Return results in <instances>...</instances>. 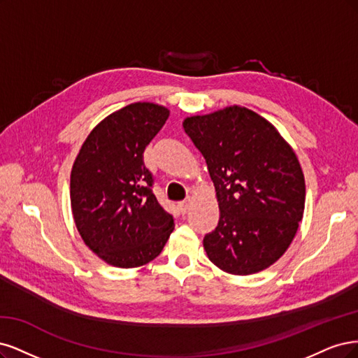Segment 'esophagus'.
<instances>
[{"instance_id":"esophagus-1","label":"esophagus","mask_w":358,"mask_h":358,"mask_svg":"<svg viewBox=\"0 0 358 358\" xmlns=\"http://www.w3.org/2000/svg\"><path fill=\"white\" fill-rule=\"evenodd\" d=\"M190 203H192V199H190V198H187V199L181 201V202L178 203V208H180V211H181L182 214H186V213H187V210H189Z\"/></svg>"}]
</instances>
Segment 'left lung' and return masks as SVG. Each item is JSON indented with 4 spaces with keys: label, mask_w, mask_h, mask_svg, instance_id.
Listing matches in <instances>:
<instances>
[{
    "label": "left lung",
    "mask_w": 358,
    "mask_h": 358,
    "mask_svg": "<svg viewBox=\"0 0 358 358\" xmlns=\"http://www.w3.org/2000/svg\"><path fill=\"white\" fill-rule=\"evenodd\" d=\"M182 126L206 160L220 208L203 238L208 259L234 275L269 268L303 217L305 178L292 147L245 107L187 117Z\"/></svg>",
    "instance_id": "8db88e82"
}]
</instances>
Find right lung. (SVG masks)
I'll return each instance as SVG.
<instances>
[{
    "mask_svg": "<svg viewBox=\"0 0 358 358\" xmlns=\"http://www.w3.org/2000/svg\"><path fill=\"white\" fill-rule=\"evenodd\" d=\"M169 111L135 102L110 114L89 134L71 171V208L85 244L117 268H136L160 255L174 217L153 193L144 150Z\"/></svg>",
    "mask_w": 358,
    "mask_h": 358,
    "instance_id": "obj_1",
    "label": "right lung"
}]
</instances>
